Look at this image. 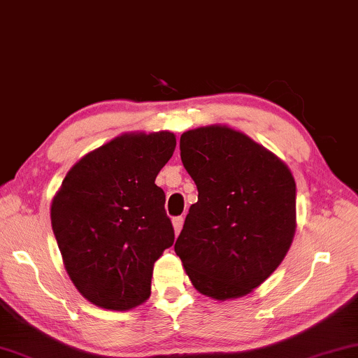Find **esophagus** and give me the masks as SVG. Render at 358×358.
Instances as JSON below:
<instances>
[{
  "instance_id": "obj_1",
  "label": "esophagus",
  "mask_w": 358,
  "mask_h": 358,
  "mask_svg": "<svg viewBox=\"0 0 358 358\" xmlns=\"http://www.w3.org/2000/svg\"><path fill=\"white\" fill-rule=\"evenodd\" d=\"M183 221H185L183 216H176V217H173V221H171V222H173V227H175L176 234H180V231H182Z\"/></svg>"
}]
</instances>
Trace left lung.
Instances as JSON below:
<instances>
[{"label": "left lung", "mask_w": 358, "mask_h": 358, "mask_svg": "<svg viewBox=\"0 0 358 358\" xmlns=\"http://www.w3.org/2000/svg\"><path fill=\"white\" fill-rule=\"evenodd\" d=\"M198 188L175 252L193 287L214 299L241 298L282 264L296 227V183L278 157L226 126L180 137Z\"/></svg>", "instance_id": "obj_1"}]
</instances>
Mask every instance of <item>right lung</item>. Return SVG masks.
<instances>
[{"label":"right lung","instance_id":"1","mask_svg":"<svg viewBox=\"0 0 358 358\" xmlns=\"http://www.w3.org/2000/svg\"><path fill=\"white\" fill-rule=\"evenodd\" d=\"M171 132L124 134L90 152L52 201V229L71 282L96 306L126 311L150 296L154 264L175 241L155 178Z\"/></svg>","mask_w":358,"mask_h":358}]
</instances>
